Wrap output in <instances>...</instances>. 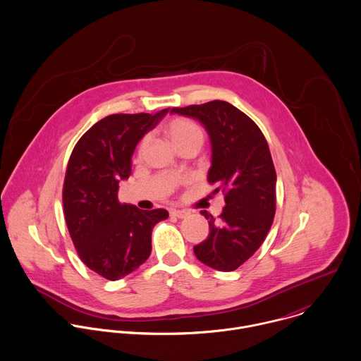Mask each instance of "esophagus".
I'll list each match as a JSON object with an SVG mask.
<instances>
[{"label": "esophagus", "mask_w": 361, "mask_h": 361, "mask_svg": "<svg viewBox=\"0 0 361 361\" xmlns=\"http://www.w3.org/2000/svg\"><path fill=\"white\" fill-rule=\"evenodd\" d=\"M170 215H171V216H176V218L183 219V218H187V216L190 215V212L183 211V209H171V211H170Z\"/></svg>", "instance_id": "34e87169"}]
</instances>
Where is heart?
<instances>
[{"mask_svg": "<svg viewBox=\"0 0 361 361\" xmlns=\"http://www.w3.org/2000/svg\"><path fill=\"white\" fill-rule=\"evenodd\" d=\"M163 133L166 136V139L169 140V143L177 150L180 152L184 147L188 146H198L201 147V145L204 143L205 135L204 130L191 119L187 118H174L171 121H169L164 126H163ZM147 139H143L139 145L137 153L142 154L145 147H146Z\"/></svg>", "mask_w": 361, "mask_h": 361, "instance_id": "b5f03b06", "label": "heart"}]
</instances>
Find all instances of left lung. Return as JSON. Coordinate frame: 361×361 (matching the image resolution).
Segmentation results:
<instances>
[{
	"instance_id": "obj_1",
	"label": "left lung",
	"mask_w": 361,
	"mask_h": 361,
	"mask_svg": "<svg viewBox=\"0 0 361 361\" xmlns=\"http://www.w3.org/2000/svg\"><path fill=\"white\" fill-rule=\"evenodd\" d=\"M171 114L198 119L212 146L208 171L215 192L225 194L219 218L207 211L209 235L194 253L200 262L219 271H233L264 242L276 214V169L260 128L226 101L173 108Z\"/></svg>"
}]
</instances>
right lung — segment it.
<instances>
[{
  "label": "right lung",
  "instance_id": "add662e5",
  "mask_svg": "<svg viewBox=\"0 0 361 361\" xmlns=\"http://www.w3.org/2000/svg\"><path fill=\"white\" fill-rule=\"evenodd\" d=\"M167 112L105 116L80 137L68 159L63 184L67 229L81 262L106 280H119L143 264L154 225L169 218L166 209L142 211L118 200L136 145Z\"/></svg>",
  "mask_w": 361,
  "mask_h": 361
}]
</instances>
